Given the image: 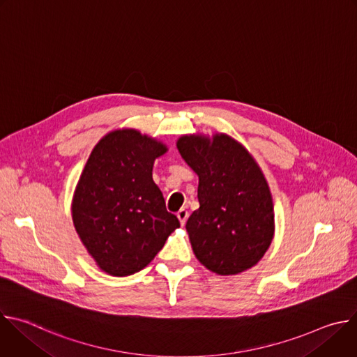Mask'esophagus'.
I'll use <instances>...</instances> for the list:
<instances>
[{"label": "esophagus", "mask_w": 357, "mask_h": 357, "mask_svg": "<svg viewBox=\"0 0 357 357\" xmlns=\"http://www.w3.org/2000/svg\"><path fill=\"white\" fill-rule=\"evenodd\" d=\"M176 216H178V219H179V222H181V225L183 226V225L186 223V220H188L189 213H188V211H186V209H181V211L176 213Z\"/></svg>", "instance_id": "esophagus-1"}]
</instances>
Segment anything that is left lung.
Returning <instances> with one entry per match:
<instances>
[{"mask_svg":"<svg viewBox=\"0 0 357 357\" xmlns=\"http://www.w3.org/2000/svg\"><path fill=\"white\" fill-rule=\"evenodd\" d=\"M176 146L199 176V209L186 222L196 259L219 275L256 266L275 231L273 196L261 168L225 132L182 135Z\"/></svg>","mask_w":357,"mask_h":357,"instance_id":"obj_1","label":"left lung"}]
</instances>
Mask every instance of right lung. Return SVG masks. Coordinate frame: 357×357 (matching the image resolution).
<instances>
[{
    "label": "right lung",
    "instance_id": "1",
    "mask_svg": "<svg viewBox=\"0 0 357 357\" xmlns=\"http://www.w3.org/2000/svg\"><path fill=\"white\" fill-rule=\"evenodd\" d=\"M168 146L134 128L93 148L72 200L75 229L97 267L113 277L145 268L179 220L165 208L152 167Z\"/></svg>",
    "mask_w": 357,
    "mask_h": 357
}]
</instances>
